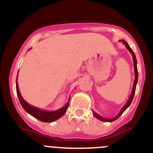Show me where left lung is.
Returning <instances> with one entry per match:
<instances>
[{
	"mask_svg": "<svg viewBox=\"0 0 153 153\" xmlns=\"http://www.w3.org/2000/svg\"><path fill=\"white\" fill-rule=\"evenodd\" d=\"M120 41H122V42L124 43V45L126 46V49H127L128 50H129V52H131V54H132V58H133V62H134V70H135V81H134L133 86H132V93H131L130 96H129V100H128L127 102H126V104H125L124 107L122 108V109H121V112H120V113L118 114V115H117L116 117H115V118H112V119H107V118H103V117H101V115H98V114H97L96 112H94V111H93V112H92V114H93V115L95 117V118H98V119L100 120V121H106V122H112V121H115V120H116V119H118V118H119V117L121 116V115H122L123 112H124V111L126 110V109H127L128 107H129V106L130 105L131 103H132V99H133V98H134V95H135V88H136V84H137V82H138V69H137V60H136V57H135V53H134V52H133V51H132V49H131L130 47H129V46L128 45V44L126 42V41H124V40H120Z\"/></svg>",
	"mask_w": 153,
	"mask_h": 153,
	"instance_id": "left-lung-1",
	"label": "left lung"
}]
</instances>
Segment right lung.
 Segmentation results:
<instances>
[{
  "label": "right lung",
  "mask_w": 153,
  "mask_h": 153,
  "mask_svg": "<svg viewBox=\"0 0 153 153\" xmlns=\"http://www.w3.org/2000/svg\"><path fill=\"white\" fill-rule=\"evenodd\" d=\"M16 91H17V95H18V99H19L20 103H21V106L24 108V110L26 112H28L29 114H30L32 116H33L34 118H37L39 121H43V122H47L50 123L52 121H55L56 120H58V118H60L61 117H62L64 115V114L67 112V108L69 106V102L68 101L65 106H63L61 109H58V110L55 111H52V112H49V111H45L42 110V109H40L38 108L35 107L33 106H31L30 104H29L27 101H25L24 100V98H22V96L21 95L20 93V91L18 89V82H17L16 79Z\"/></svg>",
  "instance_id": "1"
}]
</instances>
